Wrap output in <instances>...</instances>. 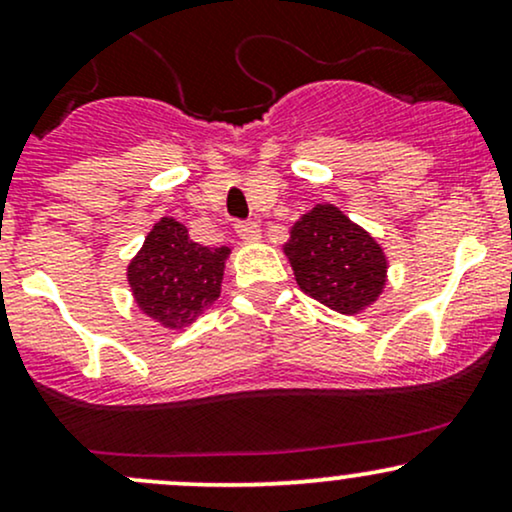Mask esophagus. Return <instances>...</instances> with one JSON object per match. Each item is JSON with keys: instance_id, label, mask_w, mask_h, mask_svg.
Segmentation results:
<instances>
[{"instance_id": "esophagus-1", "label": "esophagus", "mask_w": 512, "mask_h": 512, "mask_svg": "<svg viewBox=\"0 0 512 512\" xmlns=\"http://www.w3.org/2000/svg\"><path fill=\"white\" fill-rule=\"evenodd\" d=\"M236 231L240 240H245V243H255V240H260V226H257L255 221H238Z\"/></svg>"}]
</instances>
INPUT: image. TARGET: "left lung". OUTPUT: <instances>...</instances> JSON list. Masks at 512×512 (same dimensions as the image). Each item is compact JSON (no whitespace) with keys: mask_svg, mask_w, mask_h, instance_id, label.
<instances>
[{"mask_svg":"<svg viewBox=\"0 0 512 512\" xmlns=\"http://www.w3.org/2000/svg\"><path fill=\"white\" fill-rule=\"evenodd\" d=\"M303 293L342 315H358L383 296L387 255L363 226L334 204H315L284 245Z\"/></svg>","mask_w":512,"mask_h":512,"instance_id":"1","label":"left lung"}]
</instances>
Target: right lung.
Listing matches in <instances>:
<instances>
[{"label": "right lung", "mask_w": 512, "mask_h": 512, "mask_svg": "<svg viewBox=\"0 0 512 512\" xmlns=\"http://www.w3.org/2000/svg\"><path fill=\"white\" fill-rule=\"evenodd\" d=\"M228 255L231 248L199 245L180 221L163 216L127 264L134 303L166 330L192 325L221 296Z\"/></svg>", "instance_id": "right-lung-1"}]
</instances>
